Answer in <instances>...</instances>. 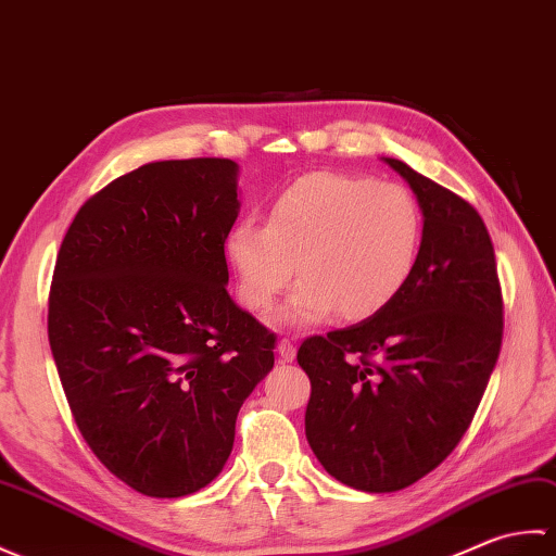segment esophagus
Masks as SVG:
<instances>
[{
  "instance_id": "34e87169",
  "label": "esophagus",
  "mask_w": 556,
  "mask_h": 556,
  "mask_svg": "<svg viewBox=\"0 0 556 556\" xmlns=\"http://www.w3.org/2000/svg\"><path fill=\"white\" fill-rule=\"evenodd\" d=\"M294 352H298V348H294V340L292 338H280L278 340V356L282 362H292L294 359Z\"/></svg>"
}]
</instances>
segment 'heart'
<instances>
[{"label": "heart", "instance_id": "b5f03b06", "mask_svg": "<svg viewBox=\"0 0 556 556\" xmlns=\"http://www.w3.org/2000/svg\"><path fill=\"white\" fill-rule=\"evenodd\" d=\"M421 244L424 212L409 190L318 170L270 200L266 224L240 218L226 254L238 298L254 314L270 309L298 270L302 282L282 320L304 326L336 309L348 320L386 309L414 276Z\"/></svg>", "mask_w": 556, "mask_h": 556}]
</instances>
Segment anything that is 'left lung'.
Segmentation results:
<instances>
[{"label": "left lung", "mask_w": 556, "mask_h": 556, "mask_svg": "<svg viewBox=\"0 0 556 556\" xmlns=\"http://www.w3.org/2000/svg\"><path fill=\"white\" fill-rule=\"evenodd\" d=\"M424 208L414 276L362 324L312 336L306 440L326 471L364 492L409 488L447 459L497 364L504 304L490 232L459 194L386 159Z\"/></svg>", "instance_id": "8db88e82"}]
</instances>
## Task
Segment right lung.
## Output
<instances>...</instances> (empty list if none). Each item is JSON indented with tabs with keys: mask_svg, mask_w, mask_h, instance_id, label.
Segmentation results:
<instances>
[{
	"mask_svg": "<svg viewBox=\"0 0 556 556\" xmlns=\"http://www.w3.org/2000/svg\"><path fill=\"white\" fill-rule=\"evenodd\" d=\"M230 159L152 162L85 202L59 247L49 348L71 414L111 473L182 497L220 473L276 332L230 300Z\"/></svg>",
	"mask_w": 556,
	"mask_h": 556,
	"instance_id": "add662e5",
	"label": "right lung"
}]
</instances>
